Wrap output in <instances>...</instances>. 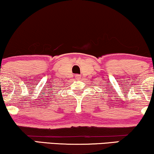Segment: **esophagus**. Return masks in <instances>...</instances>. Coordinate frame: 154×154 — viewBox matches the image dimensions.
I'll return each instance as SVG.
<instances>
[{"instance_id":"34e87169","label":"esophagus","mask_w":154,"mask_h":154,"mask_svg":"<svg viewBox=\"0 0 154 154\" xmlns=\"http://www.w3.org/2000/svg\"><path fill=\"white\" fill-rule=\"evenodd\" d=\"M75 77L76 79H80V75H76L75 76Z\"/></svg>"}]
</instances>
